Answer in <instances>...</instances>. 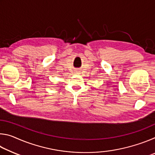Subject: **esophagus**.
Instances as JSON below:
<instances>
[{
  "label": "esophagus",
  "instance_id": "obj_1",
  "mask_svg": "<svg viewBox=\"0 0 155 155\" xmlns=\"http://www.w3.org/2000/svg\"><path fill=\"white\" fill-rule=\"evenodd\" d=\"M78 72V71H77V72Z\"/></svg>",
  "mask_w": 155,
  "mask_h": 155
}]
</instances>
